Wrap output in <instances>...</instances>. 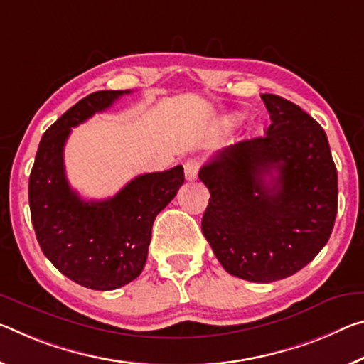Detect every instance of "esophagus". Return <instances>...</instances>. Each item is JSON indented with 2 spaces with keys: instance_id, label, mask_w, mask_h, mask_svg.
<instances>
[{
  "instance_id": "34e87169",
  "label": "esophagus",
  "mask_w": 364,
  "mask_h": 364,
  "mask_svg": "<svg viewBox=\"0 0 364 364\" xmlns=\"http://www.w3.org/2000/svg\"><path fill=\"white\" fill-rule=\"evenodd\" d=\"M184 176H186V180L193 181L198 178V173H199V161L194 160V159H189L184 161Z\"/></svg>"
}]
</instances>
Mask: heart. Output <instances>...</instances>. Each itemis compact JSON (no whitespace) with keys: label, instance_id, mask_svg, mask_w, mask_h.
Instances as JSON below:
<instances>
[{"label":"heart","instance_id":"heart-1","mask_svg":"<svg viewBox=\"0 0 364 364\" xmlns=\"http://www.w3.org/2000/svg\"><path fill=\"white\" fill-rule=\"evenodd\" d=\"M240 121H241V118L238 117V114H232V117L227 118V124L228 126H238Z\"/></svg>","mask_w":364,"mask_h":364}]
</instances>
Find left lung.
<instances>
[{"label":"left lung","instance_id":"1","mask_svg":"<svg viewBox=\"0 0 364 364\" xmlns=\"http://www.w3.org/2000/svg\"><path fill=\"white\" fill-rule=\"evenodd\" d=\"M265 136L217 152L200 168L210 193L203 233L228 274L269 284L319 255L337 215L338 180L324 129L295 103L261 95Z\"/></svg>","mask_w":364,"mask_h":364}]
</instances>
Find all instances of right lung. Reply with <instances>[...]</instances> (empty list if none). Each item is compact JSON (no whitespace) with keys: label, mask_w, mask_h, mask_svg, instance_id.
Instances as JSON below:
<instances>
[{"label":"right lung","mask_w":364,"mask_h":364,"mask_svg":"<svg viewBox=\"0 0 364 364\" xmlns=\"http://www.w3.org/2000/svg\"><path fill=\"white\" fill-rule=\"evenodd\" d=\"M129 90H100L79 100L45 131L28 178L32 225L43 255L63 275L92 290H117L139 277L152 225L184 181L183 166L146 173L113 198L84 200L69 186L65 144L71 128Z\"/></svg>","instance_id":"obj_1"}]
</instances>
